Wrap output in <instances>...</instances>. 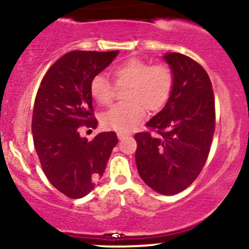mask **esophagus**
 I'll return each mask as SVG.
<instances>
[{"label": "esophagus", "mask_w": 249, "mask_h": 249, "mask_svg": "<svg viewBox=\"0 0 249 249\" xmlns=\"http://www.w3.org/2000/svg\"><path fill=\"white\" fill-rule=\"evenodd\" d=\"M128 136H130V134L125 133V132H118V133H117V137H118V139H124V138H126V137H128Z\"/></svg>", "instance_id": "34e87169"}]
</instances>
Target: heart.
<instances>
[{
  "mask_svg": "<svg viewBox=\"0 0 249 249\" xmlns=\"http://www.w3.org/2000/svg\"><path fill=\"white\" fill-rule=\"evenodd\" d=\"M111 75L117 85H126L123 99L101 117L103 126L127 132L134 128L145 117L146 108L158 111L166 104L172 92L174 76L171 68L162 63L151 64L141 58H130L116 65ZM90 93L101 105L111 102L112 85L104 75H96L90 82Z\"/></svg>",
  "mask_w": 249,
  "mask_h": 249,
  "instance_id": "b5f03b06",
  "label": "heart"
}]
</instances>
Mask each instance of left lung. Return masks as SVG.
<instances>
[{
  "label": "left lung",
  "instance_id": "obj_1",
  "mask_svg": "<svg viewBox=\"0 0 249 249\" xmlns=\"http://www.w3.org/2000/svg\"><path fill=\"white\" fill-rule=\"evenodd\" d=\"M174 84L160 112L147 122L156 134L139 132L136 164L145 184L164 196L187 188L210 153L215 107L210 77L201 65L178 53H167Z\"/></svg>",
  "mask_w": 249,
  "mask_h": 249
}]
</instances>
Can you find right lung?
Wrapping results in <instances>:
<instances>
[{"label": "right lung", "mask_w": 249, "mask_h": 249, "mask_svg": "<svg viewBox=\"0 0 249 249\" xmlns=\"http://www.w3.org/2000/svg\"><path fill=\"white\" fill-rule=\"evenodd\" d=\"M119 51H70L43 77L34 105L31 131L37 156L53 187L72 199L85 196L104 173L118 139L101 132L91 142L81 126L96 128L90 82Z\"/></svg>", "instance_id": "right-lung-1"}]
</instances>
